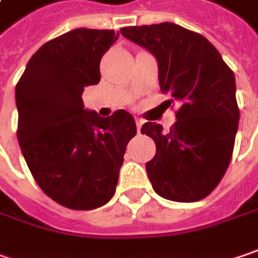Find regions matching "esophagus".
Instances as JSON below:
<instances>
[{"label":"esophagus","mask_w":258,"mask_h":258,"mask_svg":"<svg viewBox=\"0 0 258 258\" xmlns=\"http://www.w3.org/2000/svg\"><path fill=\"white\" fill-rule=\"evenodd\" d=\"M135 122H136V127H138V134H141V127H142V124H144V120H142V119H139V117H136Z\"/></svg>","instance_id":"obj_1"}]
</instances>
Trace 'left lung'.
Masks as SVG:
<instances>
[{"mask_svg":"<svg viewBox=\"0 0 258 258\" xmlns=\"http://www.w3.org/2000/svg\"><path fill=\"white\" fill-rule=\"evenodd\" d=\"M120 33L155 56L161 90L180 104L170 132L155 122L141 129L157 147L145 165L152 188L173 202L206 198L225 174L238 131L234 72L206 37L178 24L132 26Z\"/></svg>","mask_w":258,"mask_h":258,"instance_id":"1","label":"left lung"}]
</instances>
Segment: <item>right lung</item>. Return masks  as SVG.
I'll use <instances>...</instances> for the list:
<instances>
[{
	"label": "right lung",
	"mask_w": 258,
	"mask_h": 258,
	"mask_svg": "<svg viewBox=\"0 0 258 258\" xmlns=\"http://www.w3.org/2000/svg\"><path fill=\"white\" fill-rule=\"evenodd\" d=\"M114 30L75 29L33 55L16 85L20 148L39 187L77 211L106 205L116 191L134 116L101 117L84 109L85 87L100 81V60Z\"/></svg>",
	"instance_id": "1"
}]
</instances>
